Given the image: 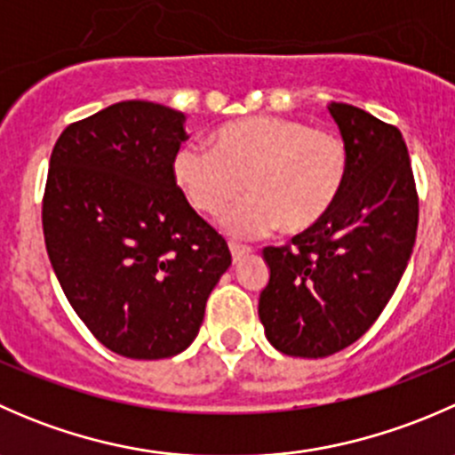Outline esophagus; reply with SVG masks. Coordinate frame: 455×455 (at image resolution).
I'll list each match as a JSON object with an SVG mask.
<instances>
[{
    "label": "esophagus",
    "mask_w": 455,
    "mask_h": 455,
    "mask_svg": "<svg viewBox=\"0 0 455 455\" xmlns=\"http://www.w3.org/2000/svg\"><path fill=\"white\" fill-rule=\"evenodd\" d=\"M228 249H231L233 261H235V264H237V261L244 259V257H249L251 253H253V249H251V246H242V244H231Z\"/></svg>",
    "instance_id": "esophagus-1"
}]
</instances>
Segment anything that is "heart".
Segmentation results:
<instances>
[{
  "label": "heart",
  "mask_w": 455,
  "mask_h": 455,
  "mask_svg": "<svg viewBox=\"0 0 455 455\" xmlns=\"http://www.w3.org/2000/svg\"><path fill=\"white\" fill-rule=\"evenodd\" d=\"M209 147L182 145L173 180L196 211L218 215L242 194L249 198L222 215L228 235L306 233L334 209L350 173V151L332 130L283 116H246L218 127Z\"/></svg>",
  "instance_id": "b5f03b06"
}]
</instances>
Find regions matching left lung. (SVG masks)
Listing matches in <instances>:
<instances>
[{
    "instance_id": "left-lung-1",
    "label": "left lung",
    "mask_w": 455,
    "mask_h": 455,
    "mask_svg": "<svg viewBox=\"0 0 455 455\" xmlns=\"http://www.w3.org/2000/svg\"><path fill=\"white\" fill-rule=\"evenodd\" d=\"M350 151L334 209L292 246H266L270 279L259 321L275 350L321 359L363 337L392 299L419 228V198L396 127L355 105L330 103Z\"/></svg>"
}]
</instances>
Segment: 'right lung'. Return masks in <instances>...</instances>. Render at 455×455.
I'll use <instances>...</instances> for the list:
<instances>
[{
  "instance_id": "add662e5",
  "label": "right lung",
  "mask_w": 455,
  "mask_h": 455,
  "mask_svg": "<svg viewBox=\"0 0 455 455\" xmlns=\"http://www.w3.org/2000/svg\"><path fill=\"white\" fill-rule=\"evenodd\" d=\"M185 114L123 100L72 123L50 156L44 237L68 301L127 359H167L198 337L231 253L173 180Z\"/></svg>"
}]
</instances>
